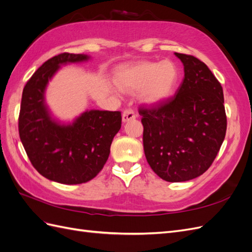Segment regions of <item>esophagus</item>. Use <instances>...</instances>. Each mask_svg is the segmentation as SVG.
Here are the masks:
<instances>
[{"label": "esophagus", "mask_w": 252, "mask_h": 252, "mask_svg": "<svg viewBox=\"0 0 252 252\" xmlns=\"http://www.w3.org/2000/svg\"><path fill=\"white\" fill-rule=\"evenodd\" d=\"M133 119H135V113L131 109H125L123 111V113H122V120H123L124 123H126V122L130 121V120H133Z\"/></svg>", "instance_id": "34e87169"}]
</instances>
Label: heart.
Segmentation results:
<instances>
[{
  "mask_svg": "<svg viewBox=\"0 0 252 252\" xmlns=\"http://www.w3.org/2000/svg\"><path fill=\"white\" fill-rule=\"evenodd\" d=\"M179 79V68L170 60L126 66L116 74V83L122 90L134 91L143 88L141 98L147 104L167 100L177 87Z\"/></svg>",
  "mask_w": 252,
  "mask_h": 252,
  "instance_id": "b5f03b06",
  "label": "heart"
}]
</instances>
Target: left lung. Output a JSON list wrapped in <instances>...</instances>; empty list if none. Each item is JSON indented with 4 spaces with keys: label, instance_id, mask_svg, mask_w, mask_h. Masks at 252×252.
<instances>
[{
    "label": "left lung",
    "instance_id": "left-lung-1",
    "mask_svg": "<svg viewBox=\"0 0 252 252\" xmlns=\"http://www.w3.org/2000/svg\"><path fill=\"white\" fill-rule=\"evenodd\" d=\"M184 65L175 94L151 107L141 106L145 157L159 178L185 182L211 166L225 139L223 88L205 63L174 52Z\"/></svg>",
    "mask_w": 252,
    "mask_h": 252
}]
</instances>
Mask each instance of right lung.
<instances>
[{"label":"right lung","instance_id":"add662e5","mask_svg":"<svg viewBox=\"0 0 252 252\" xmlns=\"http://www.w3.org/2000/svg\"><path fill=\"white\" fill-rule=\"evenodd\" d=\"M86 55L61 53L46 61L23 89L20 139L32 166L43 177L75 185L93 180L108 159L122 124L120 111L87 110L70 124L51 117L45 103L47 84L61 65L85 62Z\"/></svg>","mask_w":252,"mask_h":252}]
</instances>
